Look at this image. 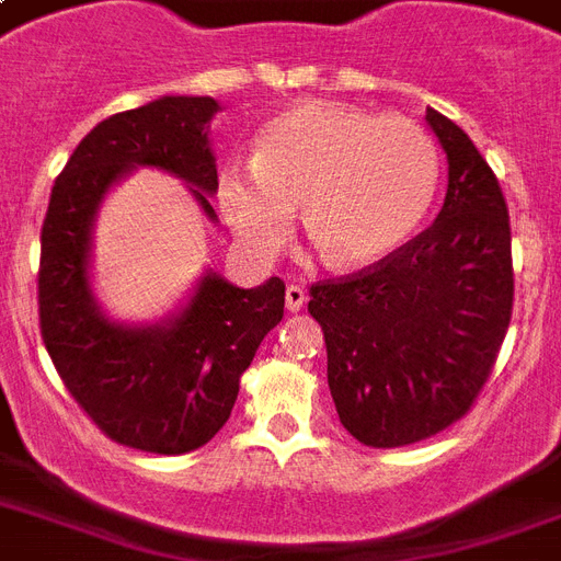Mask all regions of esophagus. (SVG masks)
I'll return each mask as SVG.
<instances>
[{"mask_svg": "<svg viewBox=\"0 0 561 561\" xmlns=\"http://www.w3.org/2000/svg\"><path fill=\"white\" fill-rule=\"evenodd\" d=\"M306 288L302 285H288L285 288V306H288V311H299V308L306 306Z\"/></svg>", "mask_w": 561, "mask_h": 561, "instance_id": "esophagus-1", "label": "esophagus"}]
</instances>
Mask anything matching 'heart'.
I'll return each mask as SVG.
<instances>
[{
  "instance_id": "obj_1",
  "label": "heart",
  "mask_w": 561,
  "mask_h": 561,
  "mask_svg": "<svg viewBox=\"0 0 561 561\" xmlns=\"http://www.w3.org/2000/svg\"><path fill=\"white\" fill-rule=\"evenodd\" d=\"M439 186V151L401 116L306 101L255 136L253 162L218 174L224 218L250 250L276 253L302 203L308 241L334 267L396 253L425 220Z\"/></svg>"
}]
</instances>
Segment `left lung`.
<instances>
[{
  "instance_id": "obj_1",
  "label": "left lung",
  "mask_w": 561,
  "mask_h": 561,
  "mask_svg": "<svg viewBox=\"0 0 561 561\" xmlns=\"http://www.w3.org/2000/svg\"><path fill=\"white\" fill-rule=\"evenodd\" d=\"M448 157L436 220L381 262L308 288L341 425L401 448L460 422L495 367L513 317V232L495 171L436 110Z\"/></svg>"
}]
</instances>
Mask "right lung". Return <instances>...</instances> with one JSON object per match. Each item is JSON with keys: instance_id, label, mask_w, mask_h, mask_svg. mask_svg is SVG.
I'll use <instances>...</instances> for the list:
<instances>
[{"instance_id": "obj_1", "label": "right lung", "mask_w": 561, "mask_h": 561, "mask_svg": "<svg viewBox=\"0 0 561 561\" xmlns=\"http://www.w3.org/2000/svg\"><path fill=\"white\" fill-rule=\"evenodd\" d=\"M218 101L165 95L95 125L57 174L39 232V334L78 408L113 443L188 454L232 413L241 375L285 314V282L236 288L206 273L183 314L127 329L101 314L90 290V229L101 197L134 165L178 174L215 220L218 169L209 118Z\"/></svg>"}]
</instances>
